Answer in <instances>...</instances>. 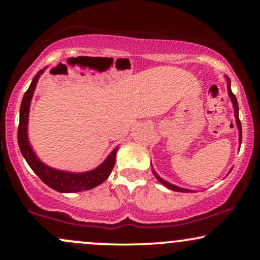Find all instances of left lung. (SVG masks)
<instances>
[{
	"instance_id": "obj_1",
	"label": "left lung",
	"mask_w": 260,
	"mask_h": 260,
	"mask_svg": "<svg viewBox=\"0 0 260 260\" xmlns=\"http://www.w3.org/2000/svg\"><path fill=\"white\" fill-rule=\"evenodd\" d=\"M227 91H229V95L231 98V101H232V104H233V108H234V116H236V123H237V126H238V130H239V145L241 144V123H240V119H239V106H238V102H237V98L236 95L232 93V90H231V81H230V78H227ZM152 174H154L156 179H157L158 182H161L163 186H166L168 189H172V190H175V191H182V193H194L193 190L190 189H186V188H181L179 186H175V184L168 182V181L161 179L157 175V173L155 172L154 169H152Z\"/></svg>"
}]
</instances>
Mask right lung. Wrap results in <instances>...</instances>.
I'll use <instances>...</instances> for the list:
<instances>
[{
    "instance_id": "1",
    "label": "right lung",
    "mask_w": 260,
    "mask_h": 260,
    "mask_svg": "<svg viewBox=\"0 0 260 260\" xmlns=\"http://www.w3.org/2000/svg\"><path fill=\"white\" fill-rule=\"evenodd\" d=\"M45 70L46 67L44 70L39 71L37 76L33 78L29 87L23 95L22 102H21L20 123L19 131H17V142H19L21 154H22L31 170L40 177L42 182L51 187L52 189L60 191V193H77V191L92 189V188L104 182L111 174L116 162V154L118 147L113 149L108 157L105 158V161L102 165H99L97 168L84 173H72L66 172V170L54 169L45 165L35 154L29 143V140H28V116H29L30 102L39 78L45 72Z\"/></svg>"
}]
</instances>
